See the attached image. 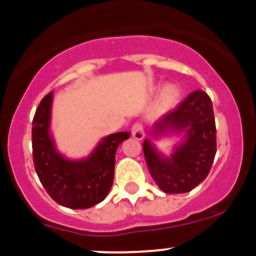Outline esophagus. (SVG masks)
<instances>
[{
  "instance_id": "1",
  "label": "esophagus",
  "mask_w": 256,
  "mask_h": 256,
  "mask_svg": "<svg viewBox=\"0 0 256 256\" xmlns=\"http://www.w3.org/2000/svg\"><path fill=\"white\" fill-rule=\"evenodd\" d=\"M132 136L136 140H142L144 138V129H142V126L139 124V123H136V124L132 127Z\"/></svg>"
}]
</instances>
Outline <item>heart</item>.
I'll return each instance as SVG.
<instances>
[{
	"label": "heart",
	"mask_w": 256,
	"mask_h": 256,
	"mask_svg": "<svg viewBox=\"0 0 256 256\" xmlns=\"http://www.w3.org/2000/svg\"><path fill=\"white\" fill-rule=\"evenodd\" d=\"M180 89L177 85L168 84L164 88L161 94V107L164 110H170L172 107H174L180 101Z\"/></svg>",
	"instance_id": "1"
}]
</instances>
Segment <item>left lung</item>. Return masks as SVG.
Wrapping results in <instances>:
<instances>
[{
  "label": "left lung",
  "instance_id": "1",
  "mask_svg": "<svg viewBox=\"0 0 256 256\" xmlns=\"http://www.w3.org/2000/svg\"><path fill=\"white\" fill-rule=\"evenodd\" d=\"M166 156L152 140L176 138ZM149 172L167 194L188 193L205 180L216 154V126L211 98L202 90L192 92L180 105L154 123L142 142Z\"/></svg>",
  "mask_w": 256,
  "mask_h": 256
}]
</instances>
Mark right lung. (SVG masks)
<instances>
[{
    "instance_id": "1",
    "label": "right lung",
    "mask_w": 256,
    "mask_h": 256,
    "mask_svg": "<svg viewBox=\"0 0 256 256\" xmlns=\"http://www.w3.org/2000/svg\"><path fill=\"white\" fill-rule=\"evenodd\" d=\"M54 92L42 98L32 120V158L41 184L57 204L89 208L108 194L114 183L117 148L130 136L117 132L98 140L89 155L67 158L57 149L51 129Z\"/></svg>"
}]
</instances>
